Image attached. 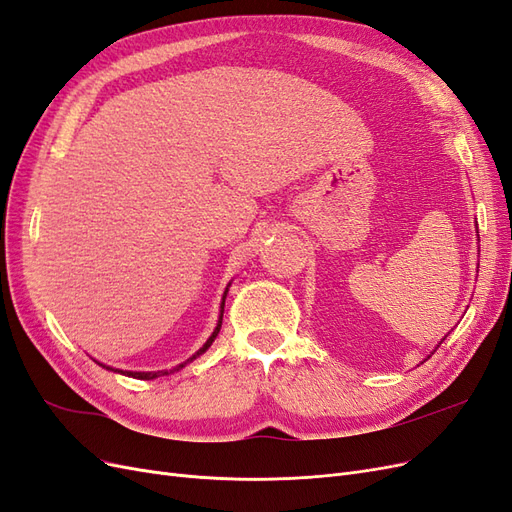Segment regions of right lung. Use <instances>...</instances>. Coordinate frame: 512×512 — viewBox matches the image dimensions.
Listing matches in <instances>:
<instances>
[{
  "mask_svg": "<svg viewBox=\"0 0 512 512\" xmlns=\"http://www.w3.org/2000/svg\"><path fill=\"white\" fill-rule=\"evenodd\" d=\"M230 286V284H228ZM226 294H228V288L224 290V297H222V309H220V320H218V327H215V331L211 333V337L207 339L205 342V346L200 348L198 352H194L188 361L185 363H181V365H177V367H173V369H164V371H119V369H113V367H106V365H102V363H98V365H102V367H106V369H113V371H119V374H126V376H132V378H138V380H153V378H158V376H166V374H175V371H179L181 367H185L188 363H192L196 356H200L203 354L211 344H213V339L218 337V333H220V327H222V316H224V301H226Z\"/></svg>",
  "mask_w": 512,
  "mask_h": 512,
  "instance_id": "add662e5",
  "label": "right lung"
}]
</instances>
